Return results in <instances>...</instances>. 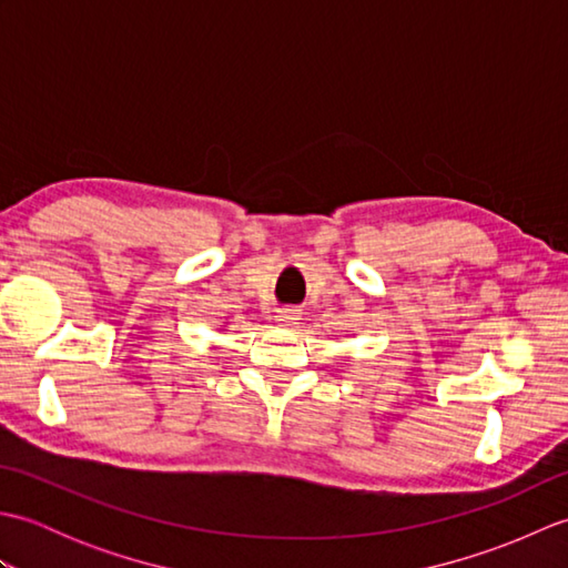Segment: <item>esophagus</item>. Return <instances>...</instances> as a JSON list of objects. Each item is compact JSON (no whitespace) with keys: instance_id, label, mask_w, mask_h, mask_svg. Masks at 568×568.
<instances>
[{"instance_id":"1","label":"esophagus","mask_w":568,"mask_h":568,"mask_svg":"<svg viewBox=\"0 0 568 568\" xmlns=\"http://www.w3.org/2000/svg\"><path fill=\"white\" fill-rule=\"evenodd\" d=\"M300 317H303V312L297 307H281L275 312V322L281 324V327H295Z\"/></svg>"}]
</instances>
